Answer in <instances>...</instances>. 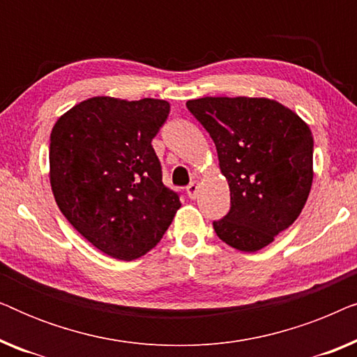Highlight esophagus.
<instances>
[{"mask_svg":"<svg viewBox=\"0 0 357 357\" xmlns=\"http://www.w3.org/2000/svg\"><path fill=\"white\" fill-rule=\"evenodd\" d=\"M187 195H188V198L190 199H195L197 198V195H198V183L197 182H192L187 187Z\"/></svg>","mask_w":357,"mask_h":357,"instance_id":"34e87169","label":"esophagus"}]
</instances>
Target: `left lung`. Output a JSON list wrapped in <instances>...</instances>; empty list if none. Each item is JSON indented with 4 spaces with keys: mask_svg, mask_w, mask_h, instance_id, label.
<instances>
[{
    "mask_svg": "<svg viewBox=\"0 0 357 357\" xmlns=\"http://www.w3.org/2000/svg\"><path fill=\"white\" fill-rule=\"evenodd\" d=\"M187 107L216 144L231 209L213 222L218 237L257 252L296 221L314 178L309 125L265 97H203Z\"/></svg>",
    "mask_w": 357,
    "mask_h": 357,
    "instance_id": "obj_1",
    "label": "left lung"
}]
</instances>
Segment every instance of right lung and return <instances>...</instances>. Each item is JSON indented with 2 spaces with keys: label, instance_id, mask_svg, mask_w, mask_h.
<instances>
[{
  "label": "right lung",
  "instance_id": "right-lung-1",
  "mask_svg": "<svg viewBox=\"0 0 357 357\" xmlns=\"http://www.w3.org/2000/svg\"><path fill=\"white\" fill-rule=\"evenodd\" d=\"M169 102L92 97L61 115L50 135L53 197L73 227L119 260L143 257L160 242L182 206L162 183L151 141Z\"/></svg>",
  "mask_w": 357,
  "mask_h": 357
}]
</instances>
